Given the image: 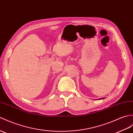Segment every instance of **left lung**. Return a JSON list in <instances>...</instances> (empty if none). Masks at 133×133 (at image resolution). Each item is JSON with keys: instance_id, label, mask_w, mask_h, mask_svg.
I'll use <instances>...</instances> for the list:
<instances>
[{"instance_id": "8db88e82", "label": "left lung", "mask_w": 133, "mask_h": 133, "mask_svg": "<svg viewBox=\"0 0 133 133\" xmlns=\"http://www.w3.org/2000/svg\"><path fill=\"white\" fill-rule=\"evenodd\" d=\"M104 98H102V99H104ZM100 100H101V98H99Z\"/></svg>"}]
</instances>
